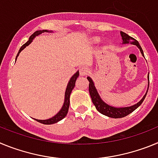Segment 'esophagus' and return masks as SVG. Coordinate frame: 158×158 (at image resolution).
<instances>
[{
    "label": "esophagus",
    "instance_id": "esophagus-1",
    "mask_svg": "<svg viewBox=\"0 0 158 158\" xmlns=\"http://www.w3.org/2000/svg\"><path fill=\"white\" fill-rule=\"evenodd\" d=\"M89 73V69L86 67H82L80 69V75L81 76H86Z\"/></svg>",
    "mask_w": 158,
    "mask_h": 158
}]
</instances>
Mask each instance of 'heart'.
Here are the masks:
<instances>
[{"instance_id":"obj_1","label":"heart","mask_w":158,"mask_h":158,"mask_svg":"<svg viewBox=\"0 0 158 158\" xmlns=\"http://www.w3.org/2000/svg\"><path fill=\"white\" fill-rule=\"evenodd\" d=\"M94 41L97 42V41H98V40H97V39H94Z\"/></svg>"}]
</instances>
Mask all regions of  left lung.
<instances>
[{"label":"left lung","instance_id":"obj_1","mask_svg":"<svg viewBox=\"0 0 158 158\" xmlns=\"http://www.w3.org/2000/svg\"><path fill=\"white\" fill-rule=\"evenodd\" d=\"M121 36H122L123 39V43H131L133 45H136L137 47H139V50H140L142 54L144 56V54H143V51H142V47L139 45V42L137 41L135 39L131 37L130 35H128L127 34H126L125 32H120ZM88 81H89V93H90V96H91L92 101H93V104L96 107V110L100 112L103 115H106V116L111 117V118H123V117H125L127 115H128L129 114H131V112H133L136 108L139 107V106L142 104V103L143 102L144 99L146 98V94H147L148 89H149V87H148L147 92H146V95L143 96V98L140 100V101L138 103V104H135L133 106H131V107H111V106H109L108 104H105L103 100H101V98L99 96L98 93L96 91V88L94 86V83H93V80L91 78L88 77H87ZM148 80H149V85H150V78H149V75H148Z\"/></svg>","mask_w":158,"mask_h":158}]
</instances>
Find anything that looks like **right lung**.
<instances>
[{"mask_svg": "<svg viewBox=\"0 0 158 158\" xmlns=\"http://www.w3.org/2000/svg\"><path fill=\"white\" fill-rule=\"evenodd\" d=\"M44 31L48 32V31L47 30L36 31L35 33H33V34L30 36V38H29L28 41H27L26 43H24V44H23V45L20 47L19 52H18L17 55H16V58H17V57H18V55H19V53L21 52V51H23L25 47H27V46H28L29 44L31 43L32 40H33V39H34L35 36L39 35L41 34V33H43V32H44ZM78 76H79V71H77V72L76 73H75V74L70 78V81H69V83H68L66 90H65V102H64L63 106H62V109L59 111V112H58L56 115H54V117H52V118H49V119H46V120H40V119H35L36 121H38L39 123H43V124H53V123H58V121L62 120V118H65V115H66L67 113H68V110H69V96H70V93H71V92H72V90L73 89V88H74L75 82H76Z\"/></svg>", "mask_w": 158, "mask_h": 158, "instance_id": "add662e5", "label": "right lung"}]
</instances>
